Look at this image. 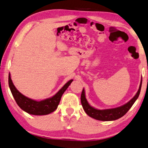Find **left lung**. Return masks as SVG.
<instances>
[{"mask_svg": "<svg viewBox=\"0 0 148 148\" xmlns=\"http://www.w3.org/2000/svg\"><path fill=\"white\" fill-rule=\"evenodd\" d=\"M142 83V78L141 79L139 89L137 93L136 94V95L133 97L129 102L120 106V107L101 110L92 107L90 104L88 103L85 96L84 89L83 88L81 96L82 106H83L84 110L87 115L90 116L92 118L95 119L96 120L103 121H115L116 119H118L122 117L123 115H125L127 113V111L130 110L136 100H137V98H138L140 90H141Z\"/></svg>", "mask_w": 148, "mask_h": 148, "instance_id": "left-lung-1", "label": "left lung"}]
</instances>
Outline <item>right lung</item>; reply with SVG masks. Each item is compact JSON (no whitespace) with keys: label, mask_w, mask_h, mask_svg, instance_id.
I'll return each mask as SVG.
<instances>
[{"label":"right lung","mask_w":148,"mask_h":148,"mask_svg":"<svg viewBox=\"0 0 148 148\" xmlns=\"http://www.w3.org/2000/svg\"><path fill=\"white\" fill-rule=\"evenodd\" d=\"M73 80L69 81L58 92L51 98L45 99L41 101H36L29 98L23 95L17 90L15 86L14 85L12 81L10 74L8 75V84L11 92L12 94L16 103L21 110L29 114L35 115H48L53 112L58 108L59 103L61 100L62 96L64 92L67 90L70 84Z\"/></svg>","instance_id":"obj_1"}]
</instances>
